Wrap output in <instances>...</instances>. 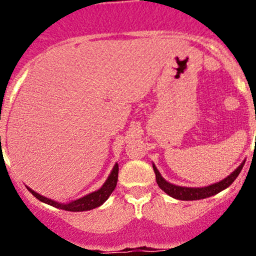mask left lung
Wrapping results in <instances>:
<instances>
[{"mask_svg":"<svg viewBox=\"0 0 256 256\" xmlns=\"http://www.w3.org/2000/svg\"><path fill=\"white\" fill-rule=\"evenodd\" d=\"M243 165H244V161L243 164H240L238 168L236 171H234L228 176V178L222 179V182L219 183L212 184L210 186H204V188H185V186H177V185H173L168 182H166L165 179L161 177L160 172L158 171V168L155 167V165H152V168H154L155 176H156V183L158 185L161 190H164L167 195L172 196V198H177V200H183V201H192V200H201V198H210V196L216 195L222 190L228 188L230 185L234 183V179L238 177V174L242 171Z\"/></svg>","mask_w":256,"mask_h":256,"instance_id":"obj_1","label":"left lung"}]
</instances>
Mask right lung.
Here are the masks:
<instances>
[{"label":"right lung","instance_id":"right-lung-1","mask_svg":"<svg viewBox=\"0 0 256 256\" xmlns=\"http://www.w3.org/2000/svg\"><path fill=\"white\" fill-rule=\"evenodd\" d=\"M118 173H119V166L118 164H116V166L113 167V171H112L110 177H108L107 180H106V183L102 185L101 189L66 204H58V202H55L52 201V200H49L44 198V196H40V194H37L36 192H34V190H31L30 188H28V189L30 190V192L34 196V198L40 200V201L44 202V204H48L52 206V207L60 208V210H70V212H83V210H90L96 207H100L106 200L110 198V194L113 192V190L116 189V182H118Z\"/></svg>","mask_w":256,"mask_h":256}]
</instances>
